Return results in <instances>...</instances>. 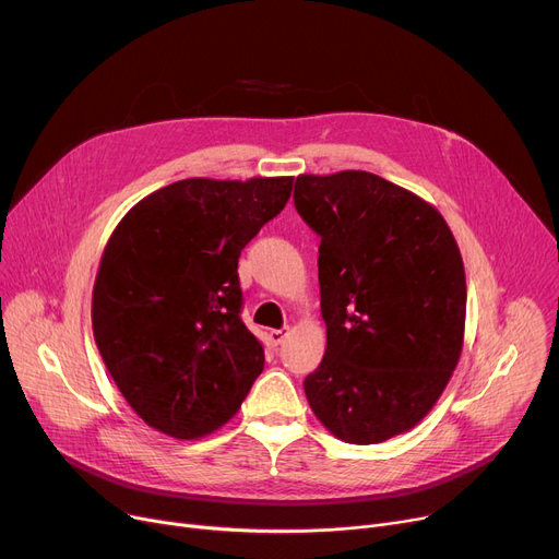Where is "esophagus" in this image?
<instances>
[{
    "instance_id": "34e87169",
    "label": "esophagus",
    "mask_w": 559,
    "mask_h": 559,
    "mask_svg": "<svg viewBox=\"0 0 559 559\" xmlns=\"http://www.w3.org/2000/svg\"><path fill=\"white\" fill-rule=\"evenodd\" d=\"M289 335V329H278V331H270V342L274 344V346H278V344H283L285 342V337Z\"/></svg>"
}]
</instances>
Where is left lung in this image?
<instances>
[{
	"mask_svg": "<svg viewBox=\"0 0 559 559\" xmlns=\"http://www.w3.org/2000/svg\"><path fill=\"white\" fill-rule=\"evenodd\" d=\"M295 209L321 238L326 354L308 403L342 442H385L430 413L460 360L457 242L430 203L371 171L301 174Z\"/></svg>",
	"mask_w": 559,
	"mask_h": 559,
	"instance_id": "8db88e82",
	"label": "left lung"
}]
</instances>
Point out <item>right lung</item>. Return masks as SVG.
<instances>
[{
    "label": "right lung",
    "mask_w": 559,
    "mask_h": 559,
    "mask_svg": "<svg viewBox=\"0 0 559 559\" xmlns=\"http://www.w3.org/2000/svg\"><path fill=\"white\" fill-rule=\"evenodd\" d=\"M292 181H176L112 230L93 289V333L146 426L203 437L247 399L264 350L240 317L238 258L285 209Z\"/></svg>",
    "instance_id": "add662e5"
}]
</instances>
